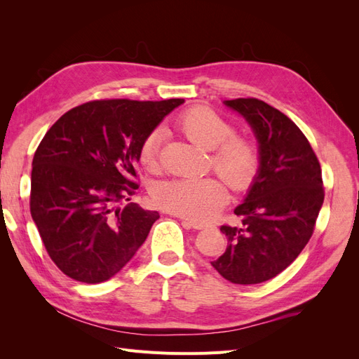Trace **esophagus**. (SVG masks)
Here are the masks:
<instances>
[{
  "instance_id": "obj_1",
  "label": "esophagus",
  "mask_w": 359,
  "mask_h": 359,
  "mask_svg": "<svg viewBox=\"0 0 359 359\" xmlns=\"http://www.w3.org/2000/svg\"><path fill=\"white\" fill-rule=\"evenodd\" d=\"M182 222H184V224H186V226L191 227V229H203V227H205V224H203V223H198V222H191V220H186V219H184Z\"/></svg>"
}]
</instances>
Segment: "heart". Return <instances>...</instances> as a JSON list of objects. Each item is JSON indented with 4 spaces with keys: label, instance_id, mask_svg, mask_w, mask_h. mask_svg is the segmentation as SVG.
<instances>
[{
    "label": "heart",
    "instance_id": "b5f03b06",
    "mask_svg": "<svg viewBox=\"0 0 359 359\" xmlns=\"http://www.w3.org/2000/svg\"><path fill=\"white\" fill-rule=\"evenodd\" d=\"M177 128L190 142L211 149V166L232 190H247L259 170V153L247 136L232 135V126L210 107H193L181 114ZM161 132L153 130L140 144L139 160L147 169L158 166ZM153 199L172 214L205 222L227 202L224 182L215 177L173 178L157 184Z\"/></svg>",
    "mask_w": 359,
    "mask_h": 359
}]
</instances>
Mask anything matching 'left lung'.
<instances>
[{
    "instance_id": "obj_1",
    "label": "left lung",
    "mask_w": 359,
    "mask_h": 359,
    "mask_svg": "<svg viewBox=\"0 0 359 359\" xmlns=\"http://www.w3.org/2000/svg\"><path fill=\"white\" fill-rule=\"evenodd\" d=\"M253 128L259 170L235 214L241 226H222L226 252L211 262L235 285L274 278L298 257L313 235L325 191L314 151L298 126L257 99L226 100Z\"/></svg>"
}]
</instances>
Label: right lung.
<instances>
[{
	"instance_id": "add662e5",
	"label": "right lung",
	"mask_w": 359,
	"mask_h": 359,
	"mask_svg": "<svg viewBox=\"0 0 359 359\" xmlns=\"http://www.w3.org/2000/svg\"><path fill=\"white\" fill-rule=\"evenodd\" d=\"M182 99L94 100L53 124L32 158L29 210L49 257L82 283L109 280L147 240L157 211L130 202L140 144Z\"/></svg>"
}]
</instances>
